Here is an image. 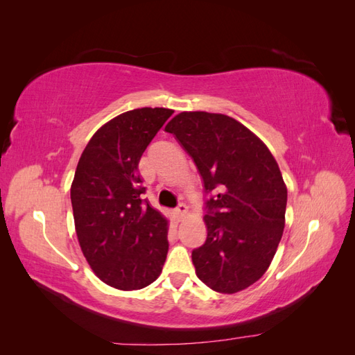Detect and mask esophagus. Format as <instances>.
Listing matches in <instances>:
<instances>
[{"mask_svg": "<svg viewBox=\"0 0 355 355\" xmlns=\"http://www.w3.org/2000/svg\"><path fill=\"white\" fill-rule=\"evenodd\" d=\"M187 211H188V207L185 206L184 202H180L179 206L175 209V218H176V220L178 222H180L182 219L185 218V214H187Z\"/></svg>", "mask_w": 355, "mask_h": 355, "instance_id": "esophagus-1", "label": "esophagus"}]
</instances>
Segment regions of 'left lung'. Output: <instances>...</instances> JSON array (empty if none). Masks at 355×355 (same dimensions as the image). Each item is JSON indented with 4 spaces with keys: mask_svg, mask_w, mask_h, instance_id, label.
Here are the masks:
<instances>
[{
    "mask_svg": "<svg viewBox=\"0 0 355 355\" xmlns=\"http://www.w3.org/2000/svg\"><path fill=\"white\" fill-rule=\"evenodd\" d=\"M202 178L207 239L192 250L200 280L237 293L265 274L284 230L287 188L270 149L234 118L180 112L166 125Z\"/></svg>",
    "mask_w": 355,
    "mask_h": 355,
    "instance_id": "8db88e82",
    "label": "left lung"
}]
</instances>
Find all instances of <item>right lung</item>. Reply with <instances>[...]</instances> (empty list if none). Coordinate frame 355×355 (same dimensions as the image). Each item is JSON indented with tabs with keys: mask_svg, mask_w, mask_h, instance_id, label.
Returning a JSON list of instances; mask_svg holds the SVG:
<instances>
[{
	"mask_svg": "<svg viewBox=\"0 0 355 355\" xmlns=\"http://www.w3.org/2000/svg\"><path fill=\"white\" fill-rule=\"evenodd\" d=\"M173 114L127 111L103 124L85 146L71 185L75 231L94 274L120 290L154 283L168 250L167 219L142 200L137 166Z\"/></svg>",
	"mask_w": 355,
	"mask_h": 355,
	"instance_id": "right-lung-1",
	"label": "right lung"
}]
</instances>
